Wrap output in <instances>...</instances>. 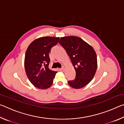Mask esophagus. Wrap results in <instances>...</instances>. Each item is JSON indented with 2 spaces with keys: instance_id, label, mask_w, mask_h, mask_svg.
I'll return each mask as SVG.
<instances>
[{
  "instance_id": "obj_1",
  "label": "esophagus",
  "mask_w": 124,
  "mask_h": 124,
  "mask_svg": "<svg viewBox=\"0 0 124 124\" xmlns=\"http://www.w3.org/2000/svg\"><path fill=\"white\" fill-rule=\"evenodd\" d=\"M64 70H65L64 67H62V68H60V69H59V70H60V71H61V72H63V71Z\"/></svg>"
}]
</instances>
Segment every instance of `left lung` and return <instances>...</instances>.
I'll return each mask as SVG.
<instances>
[{
  "mask_svg": "<svg viewBox=\"0 0 124 124\" xmlns=\"http://www.w3.org/2000/svg\"><path fill=\"white\" fill-rule=\"evenodd\" d=\"M59 43L70 56L76 72L75 78L68 84L79 89L87 85L93 79L97 70V55L93 48L80 38L62 37Z\"/></svg>",
  "mask_w": 124,
  "mask_h": 124,
  "instance_id": "1",
  "label": "left lung"
}]
</instances>
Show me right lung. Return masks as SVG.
Wrapping results in <instances>:
<instances>
[{
	"label": "right lung",
	"instance_id": "right-lung-1",
	"mask_svg": "<svg viewBox=\"0 0 124 124\" xmlns=\"http://www.w3.org/2000/svg\"><path fill=\"white\" fill-rule=\"evenodd\" d=\"M59 37H44L32 41L26 50L24 57V68L31 83L38 89L45 90L53 83L57 72L50 70L49 53L56 45Z\"/></svg>",
	"mask_w": 124,
	"mask_h": 124
}]
</instances>
